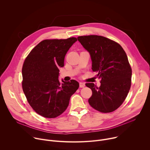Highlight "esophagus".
<instances>
[{"instance_id":"1","label":"esophagus","mask_w":150,"mask_h":150,"mask_svg":"<svg viewBox=\"0 0 150 150\" xmlns=\"http://www.w3.org/2000/svg\"><path fill=\"white\" fill-rule=\"evenodd\" d=\"M85 86V83H83V82H79V87H81V88H83Z\"/></svg>"}]
</instances>
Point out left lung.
<instances>
[{
    "mask_svg": "<svg viewBox=\"0 0 150 150\" xmlns=\"http://www.w3.org/2000/svg\"><path fill=\"white\" fill-rule=\"evenodd\" d=\"M78 40L90 54L92 70L97 72L101 85L87 83L92 90L88 103L101 113H110L122 104L131 86L132 69L127 55L117 42L106 37L83 35Z\"/></svg>",
    "mask_w": 150,
    "mask_h": 150,
    "instance_id": "left-lung-1",
    "label": "left lung"
}]
</instances>
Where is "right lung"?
<instances>
[{"instance_id": "obj_1", "label": "right lung", "mask_w": 150, "mask_h": 150, "mask_svg": "<svg viewBox=\"0 0 150 150\" xmlns=\"http://www.w3.org/2000/svg\"><path fill=\"white\" fill-rule=\"evenodd\" d=\"M77 38L41 41L25 58L22 69V87L33 109L40 116L55 118L66 110L79 84L58 79L59 67Z\"/></svg>"}]
</instances>
